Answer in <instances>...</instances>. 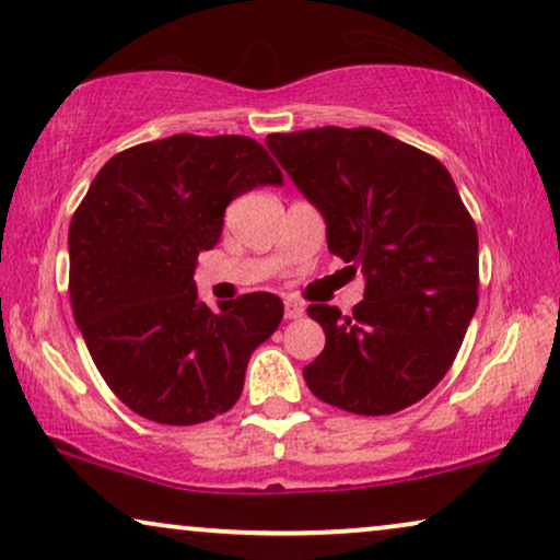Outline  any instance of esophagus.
I'll list each match as a JSON object with an SVG mask.
<instances>
[{
    "label": "esophagus",
    "mask_w": 560,
    "mask_h": 560,
    "mask_svg": "<svg viewBox=\"0 0 560 560\" xmlns=\"http://www.w3.org/2000/svg\"><path fill=\"white\" fill-rule=\"evenodd\" d=\"M285 318L288 320L303 318V305L295 303V301H285Z\"/></svg>",
    "instance_id": "1"
}]
</instances>
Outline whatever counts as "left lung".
Listing matches in <instances>:
<instances>
[{
  "label": "left lung",
  "mask_w": 560,
  "mask_h": 560,
  "mask_svg": "<svg viewBox=\"0 0 560 560\" xmlns=\"http://www.w3.org/2000/svg\"><path fill=\"white\" fill-rule=\"evenodd\" d=\"M267 148L324 213L328 252L364 272L351 316L313 303L326 347L311 393L357 416H393L451 370L479 303V240L439 160L372 127L267 135Z\"/></svg>",
  "instance_id": "left-lung-1"
}]
</instances>
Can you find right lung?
<instances>
[{
    "label": "right lung",
    "mask_w": 560,
    "mask_h": 560,
    "mask_svg": "<svg viewBox=\"0 0 560 560\" xmlns=\"http://www.w3.org/2000/svg\"><path fill=\"white\" fill-rule=\"evenodd\" d=\"M280 183L262 144L240 135L135 144L91 183L68 229V293L96 370L137 416L196 425L240 400L282 301L247 293L211 311L194 270L219 242L226 206Z\"/></svg>",
    "instance_id": "obj_1"
}]
</instances>
